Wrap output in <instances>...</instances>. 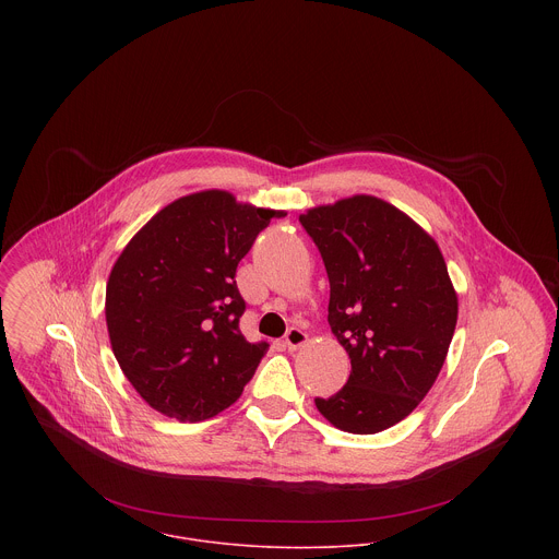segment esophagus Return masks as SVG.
<instances>
[{
    "label": "esophagus",
    "mask_w": 559,
    "mask_h": 559,
    "mask_svg": "<svg viewBox=\"0 0 559 559\" xmlns=\"http://www.w3.org/2000/svg\"><path fill=\"white\" fill-rule=\"evenodd\" d=\"M306 342H308V333L301 331L299 326H290V329L286 331V346H288V350H297V348H301Z\"/></svg>",
    "instance_id": "34e87169"
}]
</instances>
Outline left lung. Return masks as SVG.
<instances>
[{
    "mask_svg": "<svg viewBox=\"0 0 559 559\" xmlns=\"http://www.w3.org/2000/svg\"><path fill=\"white\" fill-rule=\"evenodd\" d=\"M329 277V324L350 357L346 385L314 399L340 430L374 435L432 388L459 317L445 260L396 206L355 195L299 215Z\"/></svg>",
    "mask_w": 559,
    "mask_h": 559,
    "instance_id": "1",
    "label": "left lung"
}]
</instances>
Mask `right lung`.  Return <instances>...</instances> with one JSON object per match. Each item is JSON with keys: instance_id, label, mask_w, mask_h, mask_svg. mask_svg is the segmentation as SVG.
Masks as SVG:
<instances>
[{"instance_id": "add662e5", "label": "right lung", "mask_w": 559, "mask_h": 559, "mask_svg": "<svg viewBox=\"0 0 559 559\" xmlns=\"http://www.w3.org/2000/svg\"><path fill=\"white\" fill-rule=\"evenodd\" d=\"M282 211L226 191L159 211L116 260L105 295L114 355L138 394L167 417L209 419L233 402L269 350L242 337L237 266Z\"/></svg>"}]
</instances>
